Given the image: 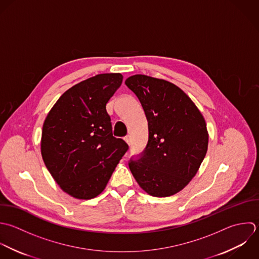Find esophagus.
<instances>
[{"label": "esophagus", "instance_id": "1", "mask_svg": "<svg viewBox=\"0 0 259 259\" xmlns=\"http://www.w3.org/2000/svg\"><path fill=\"white\" fill-rule=\"evenodd\" d=\"M124 140L126 141V143H127L128 145H130V143H131V138H130L129 135H127V136L124 138Z\"/></svg>", "mask_w": 259, "mask_h": 259}]
</instances>
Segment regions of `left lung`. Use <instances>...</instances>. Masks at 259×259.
Instances as JSON below:
<instances>
[{"instance_id":"left-lung-1","label":"left lung","mask_w":259,"mask_h":259,"mask_svg":"<svg viewBox=\"0 0 259 259\" xmlns=\"http://www.w3.org/2000/svg\"><path fill=\"white\" fill-rule=\"evenodd\" d=\"M125 84L140 101L148 122L147 145L130 159L129 168L150 196H172L191 182L205 158V119L189 96L167 80L135 74Z\"/></svg>"}]
</instances>
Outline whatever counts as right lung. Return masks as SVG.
<instances>
[{
  "instance_id": "obj_1",
  "label": "right lung",
  "mask_w": 259,
  "mask_h": 259,
  "mask_svg": "<svg viewBox=\"0 0 259 259\" xmlns=\"http://www.w3.org/2000/svg\"><path fill=\"white\" fill-rule=\"evenodd\" d=\"M121 73H102L67 90L48 113L41 154L61 190L90 200L106 188L128 144L112 133L106 105L120 88Z\"/></svg>"
}]
</instances>
